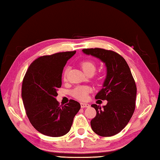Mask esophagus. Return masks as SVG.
Listing matches in <instances>:
<instances>
[{
    "label": "esophagus",
    "mask_w": 160,
    "mask_h": 160,
    "mask_svg": "<svg viewBox=\"0 0 160 160\" xmlns=\"http://www.w3.org/2000/svg\"><path fill=\"white\" fill-rule=\"evenodd\" d=\"M89 107V104H86V103H81V107L82 108H86Z\"/></svg>",
    "instance_id": "34e87169"
}]
</instances>
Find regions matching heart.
Wrapping results in <instances>:
<instances>
[{
    "label": "heart",
    "instance_id": "obj_1",
    "mask_svg": "<svg viewBox=\"0 0 160 160\" xmlns=\"http://www.w3.org/2000/svg\"><path fill=\"white\" fill-rule=\"evenodd\" d=\"M81 66L87 74L90 73H94L96 71L95 63L92 61H84L81 63ZM68 68H66L63 72V79L66 80L67 77ZM92 91V88L87 86H78L76 87L72 92V94L76 99H78L82 101H85L88 99V95Z\"/></svg>",
    "mask_w": 160,
    "mask_h": 160
}]
</instances>
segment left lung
I'll return each mask as SVG.
<instances>
[{"instance_id":"1","label":"left lung","mask_w":160,"mask_h":160,"mask_svg":"<svg viewBox=\"0 0 160 160\" xmlns=\"http://www.w3.org/2000/svg\"><path fill=\"white\" fill-rule=\"evenodd\" d=\"M82 51L85 54L99 58L107 68L102 88L95 99L107 100V104L102 107L92 105L97 115L91 121V127L99 136H113L127 126L133 115L137 96L136 83L127 61L117 53L99 48H85Z\"/></svg>"}]
</instances>
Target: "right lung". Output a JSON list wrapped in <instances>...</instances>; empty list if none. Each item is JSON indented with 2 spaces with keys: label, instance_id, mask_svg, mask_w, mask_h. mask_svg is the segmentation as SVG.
I'll return each mask as SVG.
<instances>
[{
  "label": "right lung",
  "instance_id": "add662e5",
  "mask_svg": "<svg viewBox=\"0 0 160 160\" xmlns=\"http://www.w3.org/2000/svg\"><path fill=\"white\" fill-rule=\"evenodd\" d=\"M75 53L66 51L41 56L31 63L24 77L21 97L27 117L34 128L46 136L67 134L81 108L77 101L59 106L56 99L63 67Z\"/></svg>",
  "mask_w": 160,
  "mask_h": 160
}]
</instances>
